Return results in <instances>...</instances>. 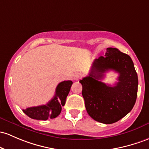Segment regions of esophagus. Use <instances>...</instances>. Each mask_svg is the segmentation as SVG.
<instances>
[{"instance_id":"obj_1","label":"esophagus","mask_w":149,"mask_h":149,"mask_svg":"<svg viewBox=\"0 0 149 149\" xmlns=\"http://www.w3.org/2000/svg\"><path fill=\"white\" fill-rule=\"evenodd\" d=\"M83 77V74L81 73H77L75 74L74 76V80H76V81H77V80H79L81 79V78Z\"/></svg>"}]
</instances>
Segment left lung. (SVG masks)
Listing matches in <instances>:
<instances>
[{"label": "left lung", "instance_id": "1", "mask_svg": "<svg viewBox=\"0 0 149 149\" xmlns=\"http://www.w3.org/2000/svg\"><path fill=\"white\" fill-rule=\"evenodd\" d=\"M108 70L119 73L114 86L100 81ZM80 83L87 112L101 123L112 124L121 120L136 102L138 76L134 63L129 55L116 48H107L104 56L95 59L89 75Z\"/></svg>", "mask_w": 149, "mask_h": 149}]
</instances>
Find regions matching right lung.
Instances as JSON below:
<instances>
[{
  "label": "right lung",
  "instance_id": "add662e5",
  "mask_svg": "<svg viewBox=\"0 0 149 149\" xmlns=\"http://www.w3.org/2000/svg\"><path fill=\"white\" fill-rule=\"evenodd\" d=\"M73 84L71 81L61 82L56 88L55 95L47 104L28 107L22 109L30 118L37 120H47L48 119L56 118L61 112V107L66 103L67 95Z\"/></svg>",
  "mask_w": 149,
  "mask_h": 149
}]
</instances>
